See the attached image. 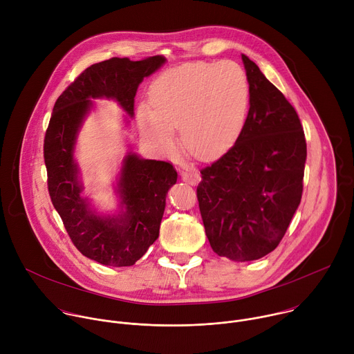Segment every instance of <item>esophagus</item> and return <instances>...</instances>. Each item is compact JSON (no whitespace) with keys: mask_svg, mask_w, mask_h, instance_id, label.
Returning a JSON list of instances; mask_svg holds the SVG:
<instances>
[{"mask_svg":"<svg viewBox=\"0 0 354 354\" xmlns=\"http://www.w3.org/2000/svg\"><path fill=\"white\" fill-rule=\"evenodd\" d=\"M180 178H182V180H185V182H187L190 185H196L200 180V175L194 169H183V171H180Z\"/></svg>","mask_w":354,"mask_h":354,"instance_id":"34e87169","label":"esophagus"}]
</instances>
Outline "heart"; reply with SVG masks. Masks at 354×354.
Masks as SVG:
<instances>
[{
  "label": "heart",
  "mask_w": 354,
  "mask_h": 354,
  "mask_svg": "<svg viewBox=\"0 0 354 354\" xmlns=\"http://www.w3.org/2000/svg\"><path fill=\"white\" fill-rule=\"evenodd\" d=\"M153 109L140 112L142 133L161 151L175 147L174 127L200 160L221 156L238 140L249 108V82L234 62L186 64L151 88Z\"/></svg>",
  "instance_id": "1"
}]
</instances>
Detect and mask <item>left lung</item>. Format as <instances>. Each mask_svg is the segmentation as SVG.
Wrapping results in <instances>:
<instances>
[{
	"label": "left lung",
	"instance_id": "left-lung-1",
	"mask_svg": "<svg viewBox=\"0 0 354 354\" xmlns=\"http://www.w3.org/2000/svg\"><path fill=\"white\" fill-rule=\"evenodd\" d=\"M249 111L227 153L200 171L197 186L206 235L218 257L257 261L276 249L302 194L307 160L304 130L295 109L242 55Z\"/></svg>",
	"mask_w": 354,
	"mask_h": 354
}]
</instances>
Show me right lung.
Returning a JSON list of instances; mask_svg holds the SVG:
<instances>
[{
    "label": "right lung",
    "instance_id": "1",
    "mask_svg": "<svg viewBox=\"0 0 354 354\" xmlns=\"http://www.w3.org/2000/svg\"><path fill=\"white\" fill-rule=\"evenodd\" d=\"M162 56L131 62L113 57L88 67L56 100L44 137V164L50 198L81 254L100 265H134L160 235L167 193L176 183L175 168L165 161L144 160L127 151L116 179L119 210L100 214L82 194L75 144L92 99H112L134 116V97L145 77L165 64Z\"/></svg>",
    "mask_w": 354,
    "mask_h": 354
}]
</instances>
